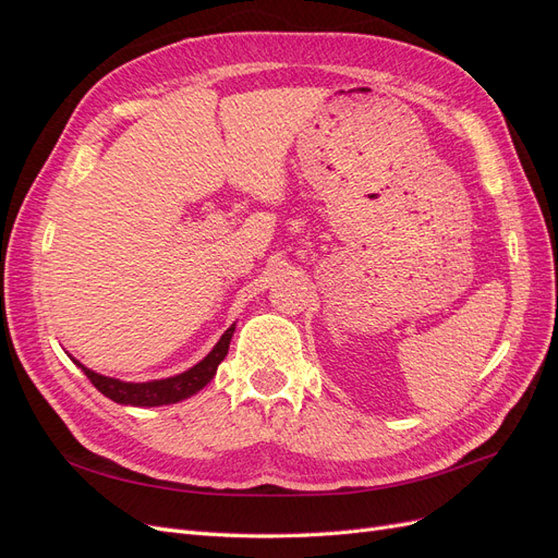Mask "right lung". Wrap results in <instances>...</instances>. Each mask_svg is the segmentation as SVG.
I'll return each mask as SVG.
<instances>
[{"label":"right lung","instance_id":"1","mask_svg":"<svg viewBox=\"0 0 558 558\" xmlns=\"http://www.w3.org/2000/svg\"><path fill=\"white\" fill-rule=\"evenodd\" d=\"M234 326L238 324H232L207 356L199 363H195L193 367L185 369V373L165 377V379H154V381H123L116 377H105L83 363H78L76 359L72 356L70 359L83 369V375L93 381L97 391L105 393L109 400L118 404H132V408H160V404H174L195 396L214 379L218 365H221V361L228 356V347L232 340Z\"/></svg>","mask_w":558,"mask_h":558}]
</instances>
